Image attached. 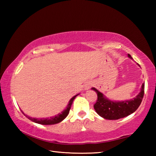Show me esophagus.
<instances>
[{"label":"esophagus","instance_id":"1","mask_svg":"<svg viewBox=\"0 0 156 156\" xmlns=\"http://www.w3.org/2000/svg\"><path fill=\"white\" fill-rule=\"evenodd\" d=\"M91 86V83L90 82H88V83H87V84L84 85V88H85V89H88L90 88Z\"/></svg>","mask_w":156,"mask_h":156}]
</instances>
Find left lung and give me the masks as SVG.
I'll use <instances>...</instances> for the list:
<instances>
[{"label":"left lung","mask_w":156,"mask_h":156,"mask_svg":"<svg viewBox=\"0 0 156 156\" xmlns=\"http://www.w3.org/2000/svg\"><path fill=\"white\" fill-rule=\"evenodd\" d=\"M128 56L132 59L131 55ZM96 92L98 98L94 107L101 117L107 120H118L133 113L140 105L144 93V83L142 84L140 93L133 99L122 102H113L104 97L103 94L96 88H92Z\"/></svg>","instance_id":"8db88e82"}]
</instances>
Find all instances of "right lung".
<instances>
[{
  "label": "right lung",
  "instance_id": "obj_1",
  "mask_svg": "<svg viewBox=\"0 0 156 156\" xmlns=\"http://www.w3.org/2000/svg\"><path fill=\"white\" fill-rule=\"evenodd\" d=\"M78 95H76L75 96H73L72 99L69 100V104L67 105V107L66 109L63 111V112L61 113H59L57 115L54 116V117L52 118H40V119H38V118H31L30 116L26 115L24 113H23L26 117H27L28 119H30V120L33 121V122L38 123V124H41V125H54V124H57L60 122H61L62 120H63L65 118L67 117V115L69 114V110L71 109V106H72V102L73 101V100L75 99V98L78 96Z\"/></svg>",
  "mask_w": 156,
  "mask_h": 156
}]
</instances>
